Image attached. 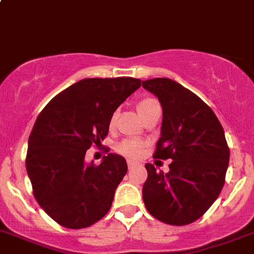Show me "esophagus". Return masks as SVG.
Listing matches in <instances>:
<instances>
[{
	"instance_id": "obj_1",
	"label": "esophagus",
	"mask_w": 254,
	"mask_h": 254,
	"mask_svg": "<svg viewBox=\"0 0 254 254\" xmlns=\"http://www.w3.org/2000/svg\"><path fill=\"white\" fill-rule=\"evenodd\" d=\"M136 166L135 162L132 161H127V167H129V170H131V168H134V167Z\"/></svg>"
}]
</instances>
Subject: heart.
<instances>
[{
	"mask_svg": "<svg viewBox=\"0 0 254 254\" xmlns=\"http://www.w3.org/2000/svg\"><path fill=\"white\" fill-rule=\"evenodd\" d=\"M136 109H138V113L141 118H145L149 113H152L155 109H159V104L157 100L152 99V97H144L140 101L136 104ZM116 119H118V113H114L110 116V120H109V127L110 129H113L115 127ZM145 144L141 140L138 139H124L123 141L116 145V150H118L120 154L125 155L127 158H138L139 155L143 152Z\"/></svg>",
	"mask_w": 254,
	"mask_h": 254,
	"instance_id": "obj_1",
	"label": "heart"
}]
</instances>
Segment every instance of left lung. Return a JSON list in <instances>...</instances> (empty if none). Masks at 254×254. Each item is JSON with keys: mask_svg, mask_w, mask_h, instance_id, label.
Instances as JSON below:
<instances>
[{"mask_svg": "<svg viewBox=\"0 0 254 254\" xmlns=\"http://www.w3.org/2000/svg\"><path fill=\"white\" fill-rule=\"evenodd\" d=\"M163 110L154 158L172 159L170 172L145 164L143 201L150 215L171 225H186L204 215L220 195L229 164L223 127L202 100L170 78L141 83Z\"/></svg>", "mask_w": 254, "mask_h": 254, "instance_id": "8db88e82", "label": "left lung"}]
</instances>
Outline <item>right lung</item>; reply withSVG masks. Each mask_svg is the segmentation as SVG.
Returning <instances> with one entry per match:
<instances>
[{"label": "right lung", "mask_w": 254, "mask_h": 254, "mask_svg": "<svg viewBox=\"0 0 254 254\" xmlns=\"http://www.w3.org/2000/svg\"><path fill=\"white\" fill-rule=\"evenodd\" d=\"M140 82L131 77L81 79L39 114L29 136L26 171L39 205L62 227L87 228L110 210L127 161L109 153L95 166L86 163L84 155L92 144L101 145L110 116Z\"/></svg>", "instance_id": "add662e5"}]
</instances>
